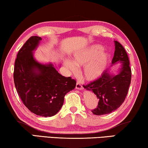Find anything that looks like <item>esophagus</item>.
<instances>
[{"instance_id": "1", "label": "esophagus", "mask_w": 148, "mask_h": 148, "mask_svg": "<svg viewBox=\"0 0 148 148\" xmlns=\"http://www.w3.org/2000/svg\"><path fill=\"white\" fill-rule=\"evenodd\" d=\"M76 88L77 90H83L82 86L81 84H80L79 82H77V83H76Z\"/></svg>"}]
</instances>
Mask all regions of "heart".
I'll return each instance as SVG.
<instances>
[{
	"label": "heart",
	"instance_id": "heart-1",
	"mask_svg": "<svg viewBox=\"0 0 148 148\" xmlns=\"http://www.w3.org/2000/svg\"><path fill=\"white\" fill-rule=\"evenodd\" d=\"M102 51L101 46H90L74 52L72 61L65 59L64 65L71 74H76L78 72V67L84 66L82 70L84 78L89 81L96 80L102 76L109 64V54Z\"/></svg>",
	"mask_w": 148,
	"mask_h": 148
}]
</instances>
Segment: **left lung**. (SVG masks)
<instances>
[{"label":"left lung","instance_id":"1","mask_svg":"<svg viewBox=\"0 0 148 148\" xmlns=\"http://www.w3.org/2000/svg\"><path fill=\"white\" fill-rule=\"evenodd\" d=\"M114 44L115 52L112 67L118 63L121 64L116 73L110 68L97 80L83 86L85 89L94 92L99 100L98 107L92 110L95 115H104L118 109L125 100L131 82L132 72L127 53L120 42L114 41Z\"/></svg>","mask_w":148,"mask_h":148}]
</instances>
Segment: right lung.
I'll use <instances>...</instances> for the list:
<instances>
[{"instance_id":"obj_1","label":"right lung","mask_w":148,"mask_h":148,"mask_svg":"<svg viewBox=\"0 0 148 148\" xmlns=\"http://www.w3.org/2000/svg\"><path fill=\"white\" fill-rule=\"evenodd\" d=\"M41 40V37H30L18 51L14 82L18 94L30 112L51 117L60 111L65 95L74 89L76 82L58 73L52 63H40L35 59L34 51Z\"/></svg>"}]
</instances>
